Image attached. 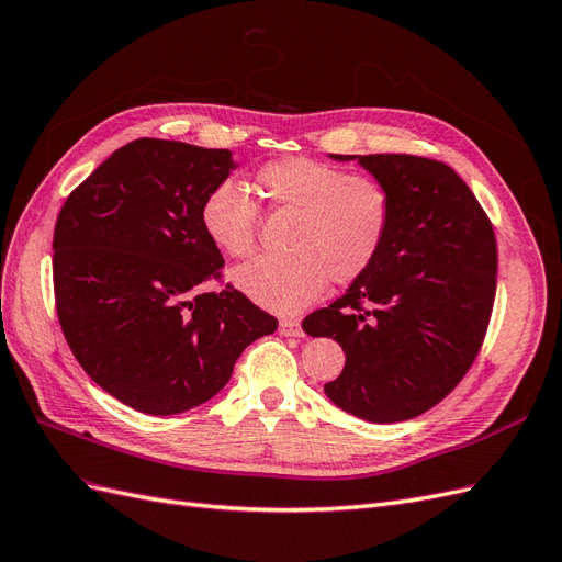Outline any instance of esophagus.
Segmentation results:
<instances>
[{
    "label": "esophagus",
    "instance_id": "1",
    "mask_svg": "<svg viewBox=\"0 0 562 562\" xmlns=\"http://www.w3.org/2000/svg\"><path fill=\"white\" fill-rule=\"evenodd\" d=\"M279 333L283 337H302V326H300L297 321H293V318H283L279 323Z\"/></svg>",
    "mask_w": 562,
    "mask_h": 562
}]
</instances>
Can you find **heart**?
<instances>
[{"label":"heart","mask_w":562,"mask_h":562,"mask_svg":"<svg viewBox=\"0 0 562 562\" xmlns=\"http://www.w3.org/2000/svg\"><path fill=\"white\" fill-rule=\"evenodd\" d=\"M271 206L295 213L288 234L291 255L255 258L234 269V283L277 314H297L328 279L349 283L378 260L391 225V194L380 180L349 176L307 157L269 161L255 173ZM201 227L232 258L255 248L258 209L241 187L225 180L201 201Z\"/></svg>","instance_id":"1"}]
</instances>
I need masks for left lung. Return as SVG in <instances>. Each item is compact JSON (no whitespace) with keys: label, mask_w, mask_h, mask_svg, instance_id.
<instances>
[{"label":"left lung","mask_w":562,"mask_h":562,"mask_svg":"<svg viewBox=\"0 0 562 562\" xmlns=\"http://www.w3.org/2000/svg\"><path fill=\"white\" fill-rule=\"evenodd\" d=\"M356 161L391 194V225L372 267L330 307L302 321L347 361L323 386L366 422L413 419L443 401L479 353L497 288V241L481 203L450 166L413 155Z\"/></svg>","instance_id":"1"}]
</instances>
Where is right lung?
Segmentation results:
<instances>
[{"label": "right lung", "mask_w": 562, "mask_h": 562, "mask_svg": "<svg viewBox=\"0 0 562 562\" xmlns=\"http://www.w3.org/2000/svg\"><path fill=\"white\" fill-rule=\"evenodd\" d=\"M229 149L140 138L67 196L54 232L63 335L87 375L145 415H178L223 389L277 318L217 277L223 255L201 201L234 168Z\"/></svg>", "instance_id": "right-lung-1"}]
</instances>
